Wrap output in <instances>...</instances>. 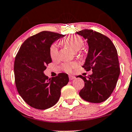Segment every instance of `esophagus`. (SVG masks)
Segmentation results:
<instances>
[{
	"label": "esophagus",
	"mask_w": 132,
	"mask_h": 132,
	"mask_svg": "<svg viewBox=\"0 0 132 132\" xmlns=\"http://www.w3.org/2000/svg\"><path fill=\"white\" fill-rule=\"evenodd\" d=\"M69 80H73V79H75V76H72V75H69Z\"/></svg>",
	"instance_id": "obj_1"
}]
</instances>
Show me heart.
Here are the masks:
<instances>
[{"label":"heart","mask_w":132,"mask_h":132,"mask_svg":"<svg viewBox=\"0 0 132 132\" xmlns=\"http://www.w3.org/2000/svg\"><path fill=\"white\" fill-rule=\"evenodd\" d=\"M62 44L72 49L74 52H77L83 46L84 41L82 38L78 36H71L63 39L62 40ZM50 55L53 60H56L59 56V52H58V47L56 44H53L50 46ZM77 63L72 62L71 63H66V64H63V68L64 71L67 72H71L72 69L77 67Z\"/></svg>","instance_id":"heart-1"}]
</instances>
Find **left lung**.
Wrapping results in <instances>:
<instances>
[{"label": "left lung", "mask_w": 132, "mask_h": 132, "mask_svg": "<svg viewBox=\"0 0 132 132\" xmlns=\"http://www.w3.org/2000/svg\"><path fill=\"white\" fill-rule=\"evenodd\" d=\"M76 33L86 39L88 45L82 67L93 72L87 78L81 75L77 77L83 79L85 83L79 95L88 102H103L111 95L120 74L117 50L108 37L98 32L84 29Z\"/></svg>", "instance_id": "obj_1"}]
</instances>
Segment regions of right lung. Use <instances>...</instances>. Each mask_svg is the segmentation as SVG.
I'll return each instance as SVG.
<instances>
[{"mask_svg": "<svg viewBox=\"0 0 132 132\" xmlns=\"http://www.w3.org/2000/svg\"><path fill=\"white\" fill-rule=\"evenodd\" d=\"M64 35L42 31L27 39L21 46L14 63L15 84L18 93L30 106L46 109L59 100L62 87L67 85L66 73L48 78L44 74L52 62L50 47Z\"/></svg>", "mask_w": 132, "mask_h": 132, "instance_id": "1", "label": "right lung"}]
</instances>
